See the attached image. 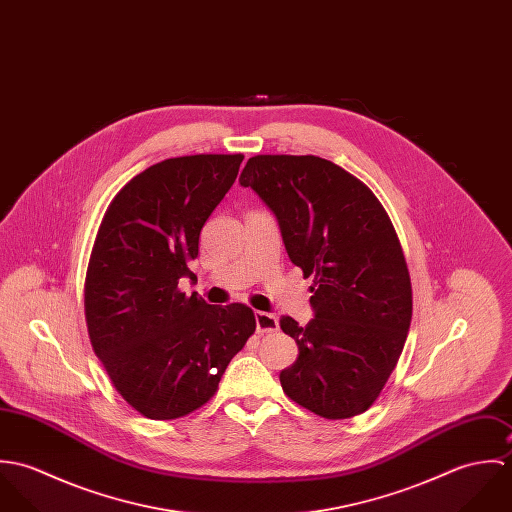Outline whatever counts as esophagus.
Here are the masks:
<instances>
[{
	"mask_svg": "<svg viewBox=\"0 0 512 512\" xmlns=\"http://www.w3.org/2000/svg\"><path fill=\"white\" fill-rule=\"evenodd\" d=\"M278 317L266 311H256V331L258 333H272L278 331Z\"/></svg>",
	"mask_w": 512,
	"mask_h": 512,
	"instance_id": "obj_1",
	"label": "esophagus"
}]
</instances>
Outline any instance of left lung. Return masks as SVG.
I'll return each instance as SVG.
<instances>
[{"mask_svg": "<svg viewBox=\"0 0 512 512\" xmlns=\"http://www.w3.org/2000/svg\"><path fill=\"white\" fill-rule=\"evenodd\" d=\"M274 213L295 266L313 276V319L280 327L297 343L284 392L327 420L363 414L398 363L412 284L396 230L372 191L315 155H256L240 173Z\"/></svg>", "mask_w": 512, "mask_h": 512, "instance_id": "left-lung-1", "label": "left lung"}]
</instances>
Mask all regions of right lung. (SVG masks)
Instances as JSON below:
<instances>
[{"label":"right lung","mask_w":512,"mask_h":512,"mask_svg":"<svg viewBox=\"0 0 512 512\" xmlns=\"http://www.w3.org/2000/svg\"><path fill=\"white\" fill-rule=\"evenodd\" d=\"M244 155H185L136 175L110 203L92 248L84 311L92 349L122 398L151 420L201 408L256 329L242 303L179 292L199 236Z\"/></svg>","instance_id":"add662e5"}]
</instances>
